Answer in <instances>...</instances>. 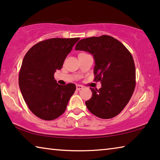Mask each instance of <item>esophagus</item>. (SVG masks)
<instances>
[{
  "label": "esophagus",
  "mask_w": 160,
  "mask_h": 160,
  "mask_svg": "<svg viewBox=\"0 0 160 160\" xmlns=\"http://www.w3.org/2000/svg\"><path fill=\"white\" fill-rule=\"evenodd\" d=\"M83 88V87L82 85H76V89H77L78 90H81V89H82Z\"/></svg>",
  "instance_id": "esophagus-1"
}]
</instances>
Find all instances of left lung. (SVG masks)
Returning a JSON list of instances; mask_svg holds the SVG:
<instances>
[{"label": "left lung", "instance_id": "8db88e82", "mask_svg": "<svg viewBox=\"0 0 160 160\" xmlns=\"http://www.w3.org/2000/svg\"><path fill=\"white\" fill-rule=\"evenodd\" d=\"M76 50L90 53L95 60V80L100 89L90 88L92 96L85 105L94 115L112 118L130 101L135 88V66L131 53L119 40L109 35L80 40Z\"/></svg>", "mask_w": 160, "mask_h": 160}]
</instances>
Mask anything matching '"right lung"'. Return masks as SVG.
I'll use <instances>...</instances> for the list:
<instances>
[{"mask_svg": "<svg viewBox=\"0 0 160 160\" xmlns=\"http://www.w3.org/2000/svg\"><path fill=\"white\" fill-rule=\"evenodd\" d=\"M79 38H51L33 45L22 60L18 82L25 102L35 116L44 120L58 118L66 110L76 86L58 84L54 73Z\"/></svg>", "mask_w": 160, "mask_h": 160, "instance_id": "add662e5", "label": "right lung"}]
</instances>
